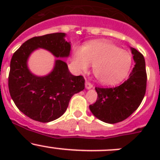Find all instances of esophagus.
Segmentation results:
<instances>
[{"label": "esophagus", "instance_id": "esophagus-1", "mask_svg": "<svg viewBox=\"0 0 160 160\" xmlns=\"http://www.w3.org/2000/svg\"><path fill=\"white\" fill-rule=\"evenodd\" d=\"M85 88H86V89L88 90L91 89V88H93V84H92L91 83H90L89 81H86L85 82Z\"/></svg>", "mask_w": 160, "mask_h": 160}]
</instances>
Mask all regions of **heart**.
<instances>
[{"label":"heart","mask_w":160,"mask_h":160,"mask_svg":"<svg viewBox=\"0 0 160 160\" xmlns=\"http://www.w3.org/2000/svg\"><path fill=\"white\" fill-rule=\"evenodd\" d=\"M72 65L78 73L86 72L93 65V72L101 83L107 86L122 82L129 72L132 56L107 41H93L74 51Z\"/></svg>","instance_id":"heart-1"}]
</instances>
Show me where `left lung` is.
I'll return each mask as SVG.
<instances>
[{
  "label": "left lung",
  "instance_id": "obj_1",
  "mask_svg": "<svg viewBox=\"0 0 160 160\" xmlns=\"http://www.w3.org/2000/svg\"><path fill=\"white\" fill-rule=\"evenodd\" d=\"M135 66L129 78L115 88H95L98 99L89 106L92 114L109 124L120 122L134 112L144 98L146 90V62L137 49L130 47Z\"/></svg>",
  "mask_w": 160,
  "mask_h": 160
}]
</instances>
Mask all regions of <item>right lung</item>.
I'll list each match as a JSON object with an SVG mask.
<instances>
[{
  "instance_id": "add662e5",
  "label": "right lung",
  "mask_w": 160,
  "mask_h": 160,
  "mask_svg": "<svg viewBox=\"0 0 160 160\" xmlns=\"http://www.w3.org/2000/svg\"><path fill=\"white\" fill-rule=\"evenodd\" d=\"M62 32L33 37L14 53L8 77L9 92L18 108L30 118L49 122L59 118L67 111L71 98L84 89V78L73 76L67 62L55 60L49 74L39 77L28 67V58L35 50L43 49L56 58L70 56L71 45Z\"/></svg>"
}]
</instances>
